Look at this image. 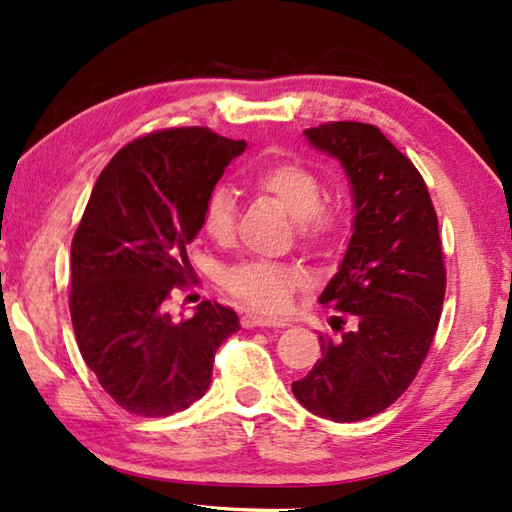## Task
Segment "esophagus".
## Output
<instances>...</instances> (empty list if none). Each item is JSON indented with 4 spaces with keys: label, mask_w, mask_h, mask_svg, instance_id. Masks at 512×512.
Here are the masks:
<instances>
[{
    "label": "esophagus",
    "mask_w": 512,
    "mask_h": 512,
    "mask_svg": "<svg viewBox=\"0 0 512 512\" xmlns=\"http://www.w3.org/2000/svg\"><path fill=\"white\" fill-rule=\"evenodd\" d=\"M241 326L243 328H266V326H285V323H280V321H271V319H266V316H259V314H253V312H246L241 316Z\"/></svg>",
    "instance_id": "34e87169"
}]
</instances>
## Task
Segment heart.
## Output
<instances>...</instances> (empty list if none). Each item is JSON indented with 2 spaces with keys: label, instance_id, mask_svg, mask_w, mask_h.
<instances>
[{
  "label": "heart",
  "instance_id": "b5f03b06",
  "mask_svg": "<svg viewBox=\"0 0 512 512\" xmlns=\"http://www.w3.org/2000/svg\"><path fill=\"white\" fill-rule=\"evenodd\" d=\"M248 184L259 196L271 198L294 216L296 239L307 248H323L339 239L344 230V209L339 202L323 200L326 186L312 168L298 161H266L250 170ZM200 227L218 246H225L237 232V200L223 184H216L202 200ZM227 294L253 310L280 314L303 285L294 266L266 259H243L227 266L221 275Z\"/></svg>",
  "mask_w": 512,
  "mask_h": 512
}]
</instances>
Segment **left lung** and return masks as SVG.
Returning a JSON list of instances; mask_svg holds the SVG:
<instances>
[{"instance_id":"8db88e82","label":"left lung","mask_w":512,"mask_h":512,"mask_svg":"<svg viewBox=\"0 0 512 512\" xmlns=\"http://www.w3.org/2000/svg\"><path fill=\"white\" fill-rule=\"evenodd\" d=\"M305 136L346 168L355 232L319 298L339 312V337H321V360L291 389L314 415L348 424L401 399L424 364L444 303L442 239L424 177L376 125L339 120Z\"/></svg>"}]
</instances>
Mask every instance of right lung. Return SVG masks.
Wrapping results in <instances>:
<instances>
[{
    "instance_id": "right-lung-1",
    "label": "right lung",
    "mask_w": 512,
    "mask_h": 512,
    "mask_svg": "<svg viewBox=\"0 0 512 512\" xmlns=\"http://www.w3.org/2000/svg\"><path fill=\"white\" fill-rule=\"evenodd\" d=\"M246 141L209 127L157 129L120 148L93 186L70 250V316L81 358L120 408L168 417L212 383L234 335L232 307L202 300L175 321V289L196 285L186 246L200 207Z\"/></svg>"
}]
</instances>
